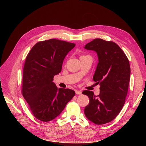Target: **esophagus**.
<instances>
[{
    "label": "esophagus",
    "mask_w": 146,
    "mask_h": 146,
    "mask_svg": "<svg viewBox=\"0 0 146 146\" xmlns=\"http://www.w3.org/2000/svg\"><path fill=\"white\" fill-rule=\"evenodd\" d=\"M76 95H81L82 92L80 90H76Z\"/></svg>",
    "instance_id": "esophagus-1"
}]
</instances>
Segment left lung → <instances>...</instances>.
<instances>
[{
	"mask_svg": "<svg viewBox=\"0 0 146 146\" xmlns=\"http://www.w3.org/2000/svg\"><path fill=\"white\" fill-rule=\"evenodd\" d=\"M85 48L95 51L98 61L93 77L100 85V94L84 90L89 98L85 108L86 118L97 125L112 121L119 114L125 104L130 78V66L124 51L115 43L96 38Z\"/></svg>",
	"mask_w": 146,
	"mask_h": 146,
	"instance_id": "1",
	"label": "left lung"
}]
</instances>
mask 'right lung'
Returning <instances> with one entry per match:
<instances>
[{"mask_svg":"<svg viewBox=\"0 0 146 146\" xmlns=\"http://www.w3.org/2000/svg\"><path fill=\"white\" fill-rule=\"evenodd\" d=\"M75 44L56 39L35 44L27 56L22 94L33 115L41 121L56 118L75 95L72 89L58 88L53 78L61 71L63 60Z\"/></svg>","mask_w":146,"mask_h":146,"instance_id":"1","label":"right lung"}]
</instances>
